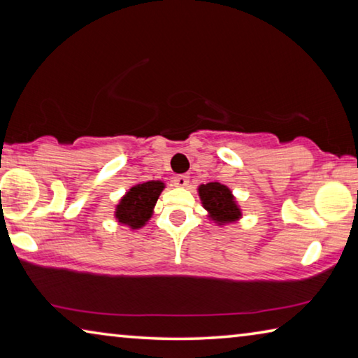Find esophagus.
<instances>
[{
	"mask_svg": "<svg viewBox=\"0 0 358 358\" xmlns=\"http://www.w3.org/2000/svg\"><path fill=\"white\" fill-rule=\"evenodd\" d=\"M173 185L175 186H180V187H185L187 186V183H189V177L187 175H177V177H173Z\"/></svg>",
	"mask_w": 358,
	"mask_h": 358,
	"instance_id": "obj_1",
	"label": "esophagus"
}]
</instances>
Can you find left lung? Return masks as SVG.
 <instances>
[{
    "label": "left lung",
    "instance_id": "8db88e82",
    "mask_svg": "<svg viewBox=\"0 0 358 358\" xmlns=\"http://www.w3.org/2000/svg\"><path fill=\"white\" fill-rule=\"evenodd\" d=\"M199 196L203 208L208 211V217L220 226L235 222L241 217V210L235 202L232 191L221 183H207L199 186Z\"/></svg>",
    "mask_w": 358,
    "mask_h": 358
}]
</instances>
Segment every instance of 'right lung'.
<instances>
[{"instance_id":"add662e5","label":"right lung","mask_w":358,"mask_h":358,"mask_svg":"<svg viewBox=\"0 0 358 358\" xmlns=\"http://www.w3.org/2000/svg\"><path fill=\"white\" fill-rule=\"evenodd\" d=\"M166 185L162 181H145L132 186L121 197L115 217L131 229H141L153 215V208Z\"/></svg>"}]
</instances>
